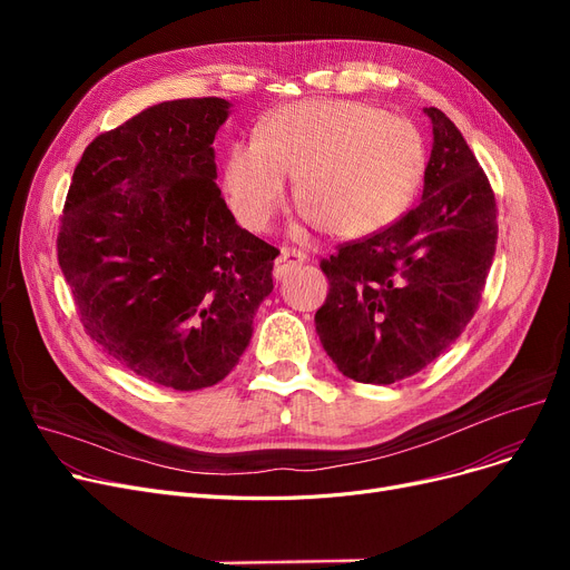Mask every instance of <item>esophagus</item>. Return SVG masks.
Here are the masks:
<instances>
[{
  "label": "esophagus",
  "mask_w": 570,
  "mask_h": 570,
  "mask_svg": "<svg viewBox=\"0 0 570 570\" xmlns=\"http://www.w3.org/2000/svg\"><path fill=\"white\" fill-rule=\"evenodd\" d=\"M305 261H307V258H305V254H301V252L282 249V252H279V256H277V261H275V269H273L275 279H277V282H279V279H284V277L291 273V269L301 267Z\"/></svg>",
  "instance_id": "34e87169"
}]
</instances>
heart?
I'll return each mask as SVG.
<instances>
[{
  "label": "heart",
  "mask_w": 570,
  "mask_h": 570,
  "mask_svg": "<svg viewBox=\"0 0 570 570\" xmlns=\"http://www.w3.org/2000/svg\"><path fill=\"white\" fill-rule=\"evenodd\" d=\"M288 175L307 226L357 239L393 226L425 175V140L404 117L363 101H305L269 112L258 142L228 153L224 183L239 224L265 230L286 203Z\"/></svg>",
  "instance_id": "heart-1"
}]
</instances>
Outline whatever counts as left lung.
Instances as JSON below:
<instances>
[{"label":"left lung","instance_id":"1","mask_svg":"<svg viewBox=\"0 0 570 570\" xmlns=\"http://www.w3.org/2000/svg\"><path fill=\"white\" fill-rule=\"evenodd\" d=\"M423 198L385 230L321 261L331 282L316 331L361 383L413 376L471 321L497 249V203L460 129L439 108Z\"/></svg>","mask_w":570,"mask_h":570}]
</instances>
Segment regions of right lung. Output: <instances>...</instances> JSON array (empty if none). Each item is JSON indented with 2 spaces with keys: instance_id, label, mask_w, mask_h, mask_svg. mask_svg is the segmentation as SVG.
<instances>
[{
  "instance_id": "1",
  "label": "right lung",
  "mask_w": 570,
  "mask_h": 570,
  "mask_svg": "<svg viewBox=\"0 0 570 570\" xmlns=\"http://www.w3.org/2000/svg\"><path fill=\"white\" fill-rule=\"evenodd\" d=\"M230 101L149 106L97 136L73 170L57 261L87 335L175 391L219 383L273 293L277 249L239 228L217 179Z\"/></svg>"
}]
</instances>
